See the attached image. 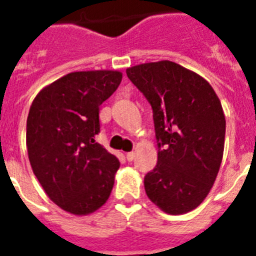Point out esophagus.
<instances>
[{"instance_id": "obj_1", "label": "esophagus", "mask_w": 256, "mask_h": 256, "mask_svg": "<svg viewBox=\"0 0 256 256\" xmlns=\"http://www.w3.org/2000/svg\"><path fill=\"white\" fill-rule=\"evenodd\" d=\"M126 160H128V162H132V160L134 159V152H128L126 155Z\"/></svg>"}]
</instances>
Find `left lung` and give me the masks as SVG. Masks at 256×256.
Here are the masks:
<instances>
[{
    "label": "left lung",
    "instance_id": "8db88e82",
    "mask_svg": "<svg viewBox=\"0 0 256 256\" xmlns=\"http://www.w3.org/2000/svg\"><path fill=\"white\" fill-rule=\"evenodd\" d=\"M154 112L158 164L146 174V195L166 214L196 209L209 195L224 151L220 100L198 73L162 60L126 69Z\"/></svg>",
    "mask_w": 256,
    "mask_h": 256
}]
</instances>
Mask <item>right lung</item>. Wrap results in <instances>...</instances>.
I'll use <instances>...</instances> for the list:
<instances>
[{
    "label": "right lung",
    "mask_w": 256,
    "mask_h": 256,
    "mask_svg": "<svg viewBox=\"0 0 256 256\" xmlns=\"http://www.w3.org/2000/svg\"><path fill=\"white\" fill-rule=\"evenodd\" d=\"M118 70L74 72L38 92L26 119V150L33 173L64 212L82 216L112 194L118 158L94 141L98 108L119 87Z\"/></svg>",
    "instance_id": "add662e5"
}]
</instances>
